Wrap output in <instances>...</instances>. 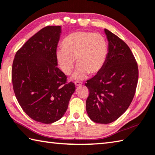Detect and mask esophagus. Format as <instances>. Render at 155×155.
<instances>
[{"mask_svg": "<svg viewBox=\"0 0 155 155\" xmlns=\"http://www.w3.org/2000/svg\"><path fill=\"white\" fill-rule=\"evenodd\" d=\"M74 84H75V85L77 86V87H79V86H81V85H82V83L78 82V81H76V82L74 83Z\"/></svg>", "mask_w": 155, "mask_h": 155, "instance_id": "34e87169", "label": "esophagus"}]
</instances>
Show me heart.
I'll return each mask as SVG.
<instances>
[{
  "mask_svg": "<svg viewBox=\"0 0 155 155\" xmlns=\"http://www.w3.org/2000/svg\"><path fill=\"white\" fill-rule=\"evenodd\" d=\"M62 49L56 51V58L60 69L68 75L78 66L73 75L74 80H81L88 74L96 75L104 67L108 58V47L105 38L94 32H73L61 42Z\"/></svg>",
  "mask_w": 155,
  "mask_h": 155,
  "instance_id": "heart-1",
  "label": "heart"
}]
</instances>
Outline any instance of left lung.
Wrapping results in <instances>:
<instances>
[{"mask_svg": "<svg viewBox=\"0 0 155 155\" xmlns=\"http://www.w3.org/2000/svg\"><path fill=\"white\" fill-rule=\"evenodd\" d=\"M108 58L100 73L87 81L89 95L86 110L92 121L108 124L127 110L136 92L138 68L135 58L124 41L107 29Z\"/></svg>", "mask_w": 155, "mask_h": 155, "instance_id": "1", "label": "left lung"}]
</instances>
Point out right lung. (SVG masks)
<instances>
[{"label": "right lung", "instance_id": "obj_1", "mask_svg": "<svg viewBox=\"0 0 155 155\" xmlns=\"http://www.w3.org/2000/svg\"><path fill=\"white\" fill-rule=\"evenodd\" d=\"M61 26H47L32 36L15 55L12 83L19 105L37 122L60 120L75 91L73 83L58 68L56 49Z\"/></svg>", "mask_w": 155, "mask_h": 155}]
</instances>
